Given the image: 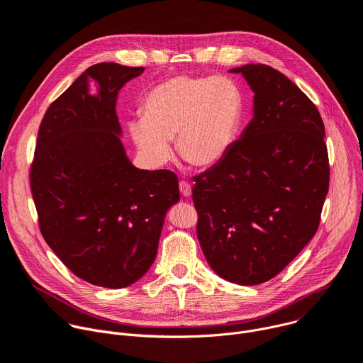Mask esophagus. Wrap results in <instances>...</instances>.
<instances>
[{"mask_svg": "<svg viewBox=\"0 0 363 363\" xmlns=\"http://www.w3.org/2000/svg\"><path fill=\"white\" fill-rule=\"evenodd\" d=\"M179 189H180V193H182L184 197H189V196L191 194V186H190L187 182H184V180L180 182Z\"/></svg>", "mask_w": 363, "mask_h": 363, "instance_id": "esophagus-1", "label": "esophagus"}]
</instances>
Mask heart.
Returning <instances> with one entry per match:
<instances>
[{"label":"heart","instance_id":"b5f03b06","mask_svg":"<svg viewBox=\"0 0 363 363\" xmlns=\"http://www.w3.org/2000/svg\"><path fill=\"white\" fill-rule=\"evenodd\" d=\"M244 113L239 86L226 76H173L144 98L141 118L128 123L140 154L154 167L172 157L176 140L182 158L197 167L220 161L232 147Z\"/></svg>","mask_w":363,"mask_h":363}]
</instances>
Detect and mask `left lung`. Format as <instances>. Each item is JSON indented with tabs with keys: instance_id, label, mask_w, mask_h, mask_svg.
<instances>
[{
	"instance_id": "left-lung-1",
	"label": "left lung",
	"mask_w": 363,
	"mask_h": 363,
	"mask_svg": "<svg viewBox=\"0 0 363 363\" xmlns=\"http://www.w3.org/2000/svg\"><path fill=\"white\" fill-rule=\"evenodd\" d=\"M254 116L226 155L194 176L197 238L211 268L239 286L283 271L317 232L329 191L325 124L307 95L267 65L230 69Z\"/></svg>"
}]
</instances>
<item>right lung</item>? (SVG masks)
<instances>
[{"label":"right lung","instance_id":"right-lung-1","mask_svg":"<svg viewBox=\"0 0 363 363\" xmlns=\"http://www.w3.org/2000/svg\"><path fill=\"white\" fill-rule=\"evenodd\" d=\"M143 72L88 67L46 111L30 169L48 245L74 275L105 289L128 287L150 269L164 216L180 200L177 176L134 167L119 138L118 92Z\"/></svg>","mask_w":363,"mask_h":363}]
</instances>
